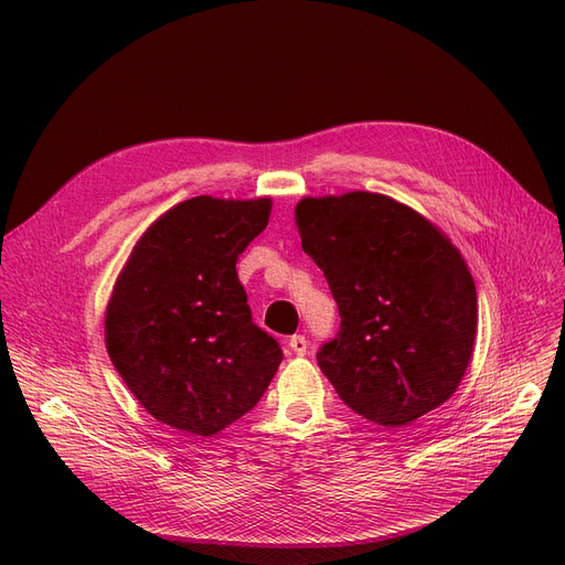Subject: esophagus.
Wrapping results in <instances>:
<instances>
[{"label":"esophagus","instance_id":"esophagus-1","mask_svg":"<svg viewBox=\"0 0 565 565\" xmlns=\"http://www.w3.org/2000/svg\"><path fill=\"white\" fill-rule=\"evenodd\" d=\"M289 349H292L297 355H306V351H309V341H306L303 334H295L289 337Z\"/></svg>","mask_w":565,"mask_h":565}]
</instances>
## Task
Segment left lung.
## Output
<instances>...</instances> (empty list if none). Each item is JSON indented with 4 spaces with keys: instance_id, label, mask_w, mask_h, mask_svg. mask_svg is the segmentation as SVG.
<instances>
[{
    "instance_id": "left-lung-1",
    "label": "left lung",
    "mask_w": 565,
    "mask_h": 565,
    "mask_svg": "<svg viewBox=\"0 0 565 565\" xmlns=\"http://www.w3.org/2000/svg\"><path fill=\"white\" fill-rule=\"evenodd\" d=\"M301 249L328 278L341 328L318 365L353 413L403 426L457 391L478 324L476 285L450 237L382 193L303 198Z\"/></svg>"
}]
</instances>
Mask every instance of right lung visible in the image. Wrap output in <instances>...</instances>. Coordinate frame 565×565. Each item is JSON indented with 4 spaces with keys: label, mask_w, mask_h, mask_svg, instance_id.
I'll return each instance as SVG.
<instances>
[{
    "label": "right lung",
    "mask_w": 565,
    "mask_h": 565,
    "mask_svg": "<svg viewBox=\"0 0 565 565\" xmlns=\"http://www.w3.org/2000/svg\"><path fill=\"white\" fill-rule=\"evenodd\" d=\"M270 198L198 195L152 221L119 270L106 349L148 415L210 438L259 403L282 351L252 322L237 256L268 226Z\"/></svg>",
    "instance_id": "add662e5"
}]
</instances>
